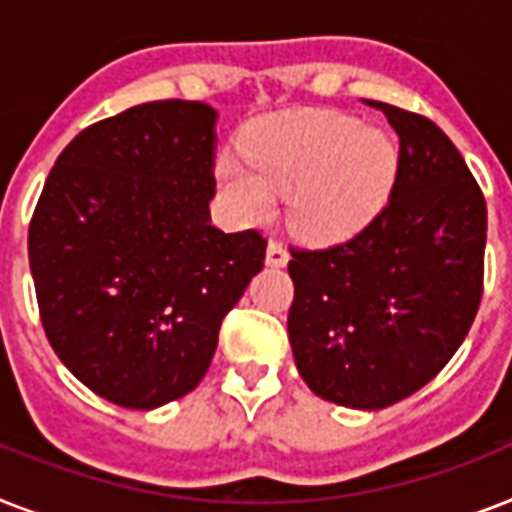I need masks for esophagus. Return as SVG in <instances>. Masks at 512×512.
I'll return each instance as SVG.
<instances>
[{
	"instance_id": "esophagus-1",
	"label": "esophagus",
	"mask_w": 512,
	"mask_h": 512,
	"mask_svg": "<svg viewBox=\"0 0 512 512\" xmlns=\"http://www.w3.org/2000/svg\"><path fill=\"white\" fill-rule=\"evenodd\" d=\"M265 263L273 265V268H281V265L289 263V252L281 241L271 239L268 241V249H265Z\"/></svg>"
}]
</instances>
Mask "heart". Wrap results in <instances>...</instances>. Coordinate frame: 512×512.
I'll return each mask as SVG.
<instances>
[{
	"instance_id": "obj_1",
	"label": "heart",
	"mask_w": 512,
	"mask_h": 512,
	"mask_svg": "<svg viewBox=\"0 0 512 512\" xmlns=\"http://www.w3.org/2000/svg\"><path fill=\"white\" fill-rule=\"evenodd\" d=\"M223 154L215 175L225 207L241 223L268 220L276 196L289 193L297 231L332 241L361 231L390 196L398 146L388 132L361 127L335 111H287L268 116Z\"/></svg>"
}]
</instances>
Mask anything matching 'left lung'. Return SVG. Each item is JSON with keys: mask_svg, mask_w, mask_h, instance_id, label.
I'll use <instances>...</instances> for the list:
<instances>
[{"mask_svg": "<svg viewBox=\"0 0 512 512\" xmlns=\"http://www.w3.org/2000/svg\"><path fill=\"white\" fill-rule=\"evenodd\" d=\"M398 135L388 204L332 247H289V342L308 388L350 409L412 396L457 353L484 295L486 199L454 143L366 100Z\"/></svg>", "mask_w": 512, "mask_h": 512, "instance_id": "left-lung-1", "label": "left lung"}]
</instances>
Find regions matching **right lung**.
<instances>
[{
  "mask_svg": "<svg viewBox=\"0 0 512 512\" xmlns=\"http://www.w3.org/2000/svg\"><path fill=\"white\" fill-rule=\"evenodd\" d=\"M215 119L199 100H154L90 124L36 201L28 263L44 335L111 404L156 409L191 393L263 268L260 231L209 220Z\"/></svg>",
  "mask_w": 512,
  "mask_h": 512,
  "instance_id": "obj_1",
  "label": "right lung"
}]
</instances>
